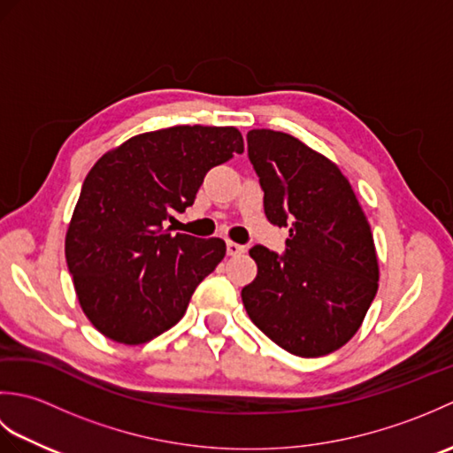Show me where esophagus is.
<instances>
[{
  "label": "esophagus",
  "mask_w": 453,
  "mask_h": 453,
  "mask_svg": "<svg viewBox=\"0 0 453 453\" xmlns=\"http://www.w3.org/2000/svg\"><path fill=\"white\" fill-rule=\"evenodd\" d=\"M226 249H227V255H232V257L243 255V253L247 251L245 245H239V243H235V242H227V243H226Z\"/></svg>",
  "instance_id": "34e87169"
}]
</instances>
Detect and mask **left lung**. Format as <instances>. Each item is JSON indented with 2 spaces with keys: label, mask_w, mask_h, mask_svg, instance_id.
Masks as SVG:
<instances>
[{
  "label": "left lung",
  "mask_w": 453,
  "mask_h": 453,
  "mask_svg": "<svg viewBox=\"0 0 453 453\" xmlns=\"http://www.w3.org/2000/svg\"><path fill=\"white\" fill-rule=\"evenodd\" d=\"M247 150L268 221L292 226L282 257L263 245L249 251L257 278L242 290L245 310L290 354H331L360 329L378 292L368 218L341 169L302 140L261 128L247 134Z\"/></svg>",
  "instance_id": "left-lung-1"
}]
</instances>
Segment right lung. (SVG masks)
<instances>
[{
    "mask_svg": "<svg viewBox=\"0 0 453 453\" xmlns=\"http://www.w3.org/2000/svg\"><path fill=\"white\" fill-rule=\"evenodd\" d=\"M243 153L234 127H171L104 153L83 180L65 261L83 313L120 344H143L185 315L226 257L219 237L171 235L163 221L192 206L211 169Z\"/></svg>",
    "mask_w": 453,
    "mask_h": 453,
    "instance_id": "add662e5",
    "label": "right lung"
}]
</instances>
